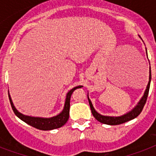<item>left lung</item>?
Segmentation results:
<instances>
[{
    "mask_svg": "<svg viewBox=\"0 0 156 156\" xmlns=\"http://www.w3.org/2000/svg\"><path fill=\"white\" fill-rule=\"evenodd\" d=\"M151 66H150V77H149V82H148L147 87V89L145 90V93H144L143 98H141V100L140 101V102L138 103V105L135 108L133 109L132 111H130L129 113L126 114V115H122V116H119V117H111V116H104V115H102L98 114L97 111L94 110L93 105L91 103L89 97L87 95V98H88V101H89L90 107L91 109V112H92V115L96 119L98 120V122H102V123L107 124V125H119V124H122L124 122H127V121H130V120L135 119L140 115V113L143 111L144 109V105L146 103L147 99V95L148 93H149V89H150V83H151Z\"/></svg>",
    "mask_w": 156,
    "mask_h": 156,
    "instance_id": "1",
    "label": "left lung"
}]
</instances>
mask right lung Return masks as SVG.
<instances>
[{
    "mask_svg": "<svg viewBox=\"0 0 156 156\" xmlns=\"http://www.w3.org/2000/svg\"><path fill=\"white\" fill-rule=\"evenodd\" d=\"M81 87H82V86H78V87H74L73 89L70 90L66 94V98L65 106H64L63 111L57 116L49 118V119L30 117V116H26V115H22V114L16 111V109L15 108L13 104H12V102L11 100V98H10L9 94V98L10 104H11L12 111L19 119H21L22 121H24V122L30 125V126H34L35 128L42 130V131H49V130H54V129L59 128L61 126H62L63 125H65L66 122H67V120L69 119L70 96H71L72 93L74 92V90H76L77 88H81Z\"/></svg>",
    "mask_w": 156,
    "mask_h": 156,
    "instance_id": "add662e5",
    "label": "right lung"
}]
</instances>
